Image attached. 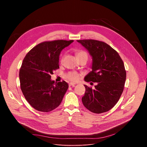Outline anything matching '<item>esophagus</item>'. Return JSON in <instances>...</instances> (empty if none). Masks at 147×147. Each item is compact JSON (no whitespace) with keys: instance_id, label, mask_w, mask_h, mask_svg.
Listing matches in <instances>:
<instances>
[{"instance_id":"esophagus-1","label":"esophagus","mask_w":147,"mask_h":147,"mask_svg":"<svg viewBox=\"0 0 147 147\" xmlns=\"http://www.w3.org/2000/svg\"><path fill=\"white\" fill-rule=\"evenodd\" d=\"M75 84H75V83H70L69 84V86H75Z\"/></svg>"}]
</instances>
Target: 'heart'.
<instances>
[{
  "instance_id": "b5f03b06",
  "label": "heart",
  "mask_w": 147,
  "mask_h": 147,
  "mask_svg": "<svg viewBox=\"0 0 147 147\" xmlns=\"http://www.w3.org/2000/svg\"><path fill=\"white\" fill-rule=\"evenodd\" d=\"M87 55L86 53L84 52L83 51H78L76 53L77 57H79L82 55ZM63 60V57H61V61ZM66 78L68 79L69 80L71 81V82H77L78 80H79L80 77V74L76 72H70L69 73L67 74L66 76H65Z\"/></svg>"
}]
</instances>
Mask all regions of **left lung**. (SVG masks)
<instances>
[{
	"instance_id": "1",
	"label": "left lung",
	"mask_w": 147,
	"mask_h": 147,
	"mask_svg": "<svg viewBox=\"0 0 147 147\" xmlns=\"http://www.w3.org/2000/svg\"><path fill=\"white\" fill-rule=\"evenodd\" d=\"M77 42L88 51L92 59V71L84 81L97 83L93 90L84 84L83 104L92 113L107 112L116 105L124 90L126 72L123 61L117 51L105 42L96 40Z\"/></svg>"
}]
</instances>
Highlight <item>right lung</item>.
Instances as JSON below:
<instances>
[{
  "label": "right lung",
  "mask_w": 147,
  "mask_h": 147,
  "mask_svg": "<svg viewBox=\"0 0 147 147\" xmlns=\"http://www.w3.org/2000/svg\"><path fill=\"white\" fill-rule=\"evenodd\" d=\"M74 40H58L38 44L26 55L20 70L21 90L29 104L40 112L57 108L69 88L65 81L55 83L53 71L59 69L61 51Z\"/></svg>",
  "instance_id": "obj_1"
}]
</instances>
